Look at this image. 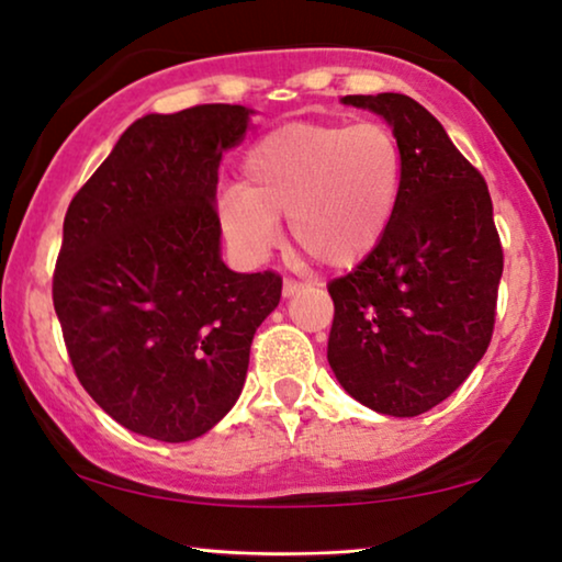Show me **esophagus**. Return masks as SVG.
Returning <instances> with one entry per match:
<instances>
[{"label": "esophagus", "instance_id": "1", "mask_svg": "<svg viewBox=\"0 0 562 562\" xmlns=\"http://www.w3.org/2000/svg\"><path fill=\"white\" fill-rule=\"evenodd\" d=\"M299 291H304L302 281H294V279L283 281V296H294V294H299Z\"/></svg>", "mask_w": 562, "mask_h": 562}]
</instances>
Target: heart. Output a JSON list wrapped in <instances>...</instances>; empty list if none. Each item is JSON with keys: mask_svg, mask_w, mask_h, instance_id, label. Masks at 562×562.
Segmentation results:
<instances>
[{"mask_svg": "<svg viewBox=\"0 0 562 562\" xmlns=\"http://www.w3.org/2000/svg\"><path fill=\"white\" fill-rule=\"evenodd\" d=\"M404 191V150L383 122H286L245 150L220 225L245 258H266L289 217L296 248L333 271L373 256Z\"/></svg>", "mask_w": 562, "mask_h": 562, "instance_id": "heart-1", "label": "heart"}]
</instances>
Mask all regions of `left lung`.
Instances as JSON below:
<instances>
[{
  "instance_id": "8db88e82",
  "label": "left lung",
  "mask_w": 562,
  "mask_h": 562,
  "mask_svg": "<svg viewBox=\"0 0 562 562\" xmlns=\"http://www.w3.org/2000/svg\"><path fill=\"white\" fill-rule=\"evenodd\" d=\"M389 120L404 191L389 235L356 271L327 283V360L360 404L417 417L445 402L488 350L504 250L479 168L406 94H350Z\"/></svg>"
}]
</instances>
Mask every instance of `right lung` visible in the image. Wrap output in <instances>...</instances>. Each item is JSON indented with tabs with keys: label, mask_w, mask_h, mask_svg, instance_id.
Wrapping results in <instances>:
<instances>
[{
	"label": "right lung",
	"mask_w": 562,
	"mask_h": 562,
	"mask_svg": "<svg viewBox=\"0 0 562 562\" xmlns=\"http://www.w3.org/2000/svg\"><path fill=\"white\" fill-rule=\"evenodd\" d=\"M248 114H145L64 220L53 306L76 379L114 422L160 442L194 440L233 409L252 335L281 302L279 273H235L220 258L217 171Z\"/></svg>",
	"instance_id": "1"
}]
</instances>
